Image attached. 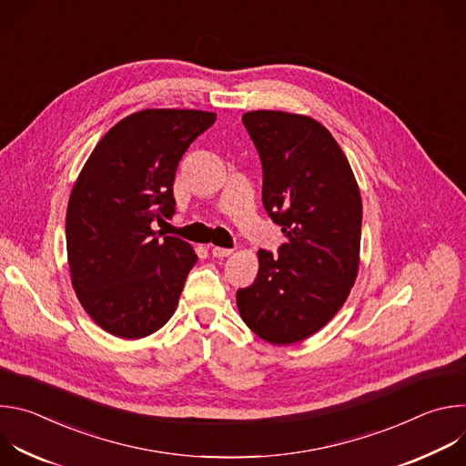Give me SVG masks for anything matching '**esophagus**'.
<instances>
[{
    "instance_id": "esophagus-1",
    "label": "esophagus",
    "mask_w": 466,
    "mask_h": 466,
    "mask_svg": "<svg viewBox=\"0 0 466 466\" xmlns=\"http://www.w3.org/2000/svg\"><path fill=\"white\" fill-rule=\"evenodd\" d=\"M212 254L216 258H227L232 254V248H223V247H212Z\"/></svg>"
}]
</instances>
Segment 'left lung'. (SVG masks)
Returning a JSON list of instances; mask_svg holds the SVG:
<instances>
[{"label": "left lung", "mask_w": 466, "mask_h": 466, "mask_svg": "<svg viewBox=\"0 0 466 466\" xmlns=\"http://www.w3.org/2000/svg\"><path fill=\"white\" fill-rule=\"evenodd\" d=\"M243 125L261 162L263 208L288 243L277 254L258 250V277L238 289L236 302L256 336L291 345L320 329L350 293L360 265V187L319 121L256 110Z\"/></svg>", "instance_id": "obj_1"}]
</instances>
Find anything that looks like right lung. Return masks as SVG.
I'll use <instances>...</instances> for the list:
<instances>
[{"instance_id": "add662e5", "label": "right lung", "mask_w": 466, "mask_h": 466, "mask_svg": "<svg viewBox=\"0 0 466 466\" xmlns=\"http://www.w3.org/2000/svg\"><path fill=\"white\" fill-rule=\"evenodd\" d=\"M214 112L151 108L114 125L85 164L66 212L74 289L108 334L140 339L175 313L193 248L151 228L175 214L173 182Z\"/></svg>"}]
</instances>
